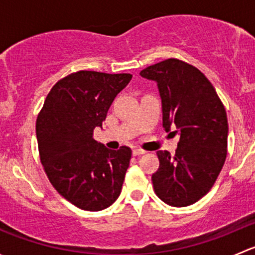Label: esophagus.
<instances>
[{
    "mask_svg": "<svg viewBox=\"0 0 255 255\" xmlns=\"http://www.w3.org/2000/svg\"><path fill=\"white\" fill-rule=\"evenodd\" d=\"M142 154H145V151L143 149H133V155L138 156V155H142Z\"/></svg>",
    "mask_w": 255,
    "mask_h": 255,
    "instance_id": "esophagus-1",
    "label": "esophagus"
}]
</instances>
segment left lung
<instances>
[{
    "mask_svg": "<svg viewBox=\"0 0 255 255\" xmlns=\"http://www.w3.org/2000/svg\"><path fill=\"white\" fill-rule=\"evenodd\" d=\"M158 84L166 132H179L175 155L156 151L159 169L154 191L165 204L185 207L204 197L220 175L227 156L228 122L215 87L195 66L166 59L140 71Z\"/></svg>",
    "mask_w": 255,
    "mask_h": 255,
    "instance_id": "obj_1",
    "label": "left lung"
}]
</instances>
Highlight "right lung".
<instances>
[{
  "label": "right lung",
  "instance_id": "1",
  "mask_svg": "<svg viewBox=\"0 0 255 255\" xmlns=\"http://www.w3.org/2000/svg\"><path fill=\"white\" fill-rule=\"evenodd\" d=\"M130 74L81 70L59 80L35 123L45 174L65 200L85 211H101L120 196L132 150L107 149L94 139L115 97Z\"/></svg>",
  "mask_w": 255,
  "mask_h": 255
}]
</instances>
